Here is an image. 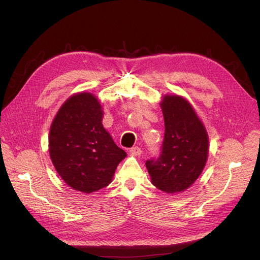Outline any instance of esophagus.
I'll return each mask as SVG.
<instances>
[{"label":"esophagus","instance_id":"1","mask_svg":"<svg viewBox=\"0 0 260 260\" xmlns=\"http://www.w3.org/2000/svg\"><path fill=\"white\" fill-rule=\"evenodd\" d=\"M129 153L132 155H134V156H140L142 154V149L140 147H138V146H134V147H132L129 149Z\"/></svg>","mask_w":260,"mask_h":260}]
</instances>
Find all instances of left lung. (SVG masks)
<instances>
[{
  "label": "left lung",
  "instance_id": "obj_1",
  "mask_svg": "<svg viewBox=\"0 0 260 260\" xmlns=\"http://www.w3.org/2000/svg\"><path fill=\"white\" fill-rule=\"evenodd\" d=\"M160 106L166 126L162 151L145 166L157 188L167 194L182 193L206 167L209 136L193 106L181 95L165 94Z\"/></svg>",
  "mask_w": 260,
  "mask_h": 260
}]
</instances>
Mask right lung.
I'll list each match as a JSON object with an SVG mask.
<instances>
[{"label": "right lung", "mask_w": 260, "mask_h": 260, "mask_svg": "<svg viewBox=\"0 0 260 260\" xmlns=\"http://www.w3.org/2000/svg\"><path fill=\"white\" fill-rule=\"evenodd\" d=\"M103 109L90 92L71 95L50 125L48 151L52 165L72 188L90 194L112 182L126 153L103 127Z\"/></svg>", "instance_id": "obj_1"}]
</instances>
